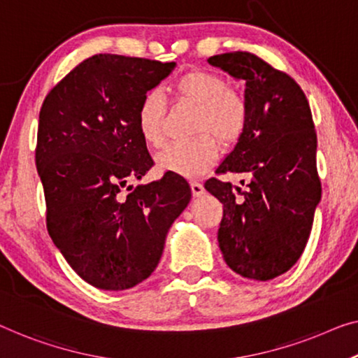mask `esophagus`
Segmentation results:
<instances>
[{
	"label": "esophagus",
	"instance_id": "34e87169",
	"mask_svg": "<svg viewBox=\"0 0 358 358\" xmlns=\"http://www.w3.org/2000/svg\"><path fill=\"white\" fill-rule=\"evenodd\" d=\"M191 191H193V196L194 197H199V196H202L204 194V186H202L201 183H197V181H193V183H191Z\"/></svg>",
	"mask_w": 358,
	"mask_h": 358
}]
</instances>
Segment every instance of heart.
<instances>
[{"instance_id":"b5f03b06","label":"heart","mask_w":358,"mask_h":358,"mask_svg":"<svg viewBox=\"0 0 358 358\" xmlns=\"http://www.w3.org/2000/svg\"><path fill=\"white\" fill-rule=\"evenodd\" d=\"M172 92L178 99L196 106L194 131L202 135L193 141L165 148L156 159L157 167L186 178L201 177L218 157V146L213 136L222 145H231L241 136L248 122L246 101L241 94L228 90L220 76L201 69L186 72L175 80ZM164 117L162 94L151 90L141 98L136 112L138 131L148 146L161 148L164 145Z\"/></svg>"}]
</instances>
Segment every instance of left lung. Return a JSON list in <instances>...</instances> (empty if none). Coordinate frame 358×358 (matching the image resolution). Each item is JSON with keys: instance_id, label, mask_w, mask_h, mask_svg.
<instances>
[{"instance_id": "8db88e82", "label": "left lung", "mask_w": 358, "mask_h": 358, "mask_svg": "<svg viewBox=\"0 0 358 358\" xmlns=\"http://www.w3.org/2000/svg\"><path fill=\"white\" fill-rule=\"evenodd\" d=\"M207 62L243 80L248 106L246 127L217 167L246 177L244 189L217 178L204 185L223 204L218 246L238 275L273 280L302 255L322 199L310 106L294 80L250 52Z\"/></svg>"}]
</instances>
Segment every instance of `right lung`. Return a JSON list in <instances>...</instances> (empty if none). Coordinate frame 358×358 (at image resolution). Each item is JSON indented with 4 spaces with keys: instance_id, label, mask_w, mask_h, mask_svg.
Returning <instances> with one entry per match:
<instances>
[{
    "instance_id": "right-lung-1",
    "label": "right lung",
    "mask_w": 358,
    "mask_h": 358,
    "mask_svg": "<svg viewBox=\"0 0 358 358\" xmlns=\"http://www.w3.org/2000/svg\"><path fill=\"white\" fill-rule=\"evenodd\" d=\"M175 66L96 55L43 101L35 162L48 233L80 278L99 289L124 291L145 281L191 201L188 181L177 173L122 194L154 164L136 127L138 106Z\"/></svg>"
}]
</instances>
